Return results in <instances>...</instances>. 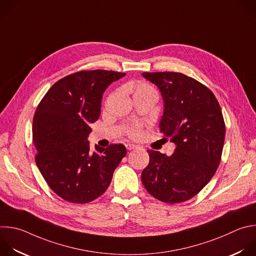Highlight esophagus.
<instances>
[{"instance_id": "1", "label": "esophagus", "mask_w": 256, "mask_h": 256, "mask_svg": "<svg viewBox=\"0 0 256 256\" xmlns=\"http://www.w3.org/2000/svg\"><path fill=\"white\" fill-rule=\"evenodd\" d=\"M126 150H132L136 148V144H126Z\"/></svg>"}]
</instances>
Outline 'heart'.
I'll return each instance as SVG.
<instances>
[{
	"mask_svg": "<svg viewBox=\"0 0 256 256\" xmlns=\"http://www.w3.org/2000/svg\"><path fill=\"white\" fill-rule=\"evenodd\" d=\"M148 90H154L150 85L146 84V83H138V85H136L134 88V94H138V92H148ZM130 134L132 136H136L138 134H140V128L138 126H132L130 130Z\"/></svg>",
	"mask_w": 256,
	"mask_h": 256,
	"instance_id": "b5f03b06",
	"label": "heart"
}]
</instances>
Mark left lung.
<instances>
[{
    "label": "left lung",
    "mask_w": 256,
    "mask_h": 256,
    "mask_svg": "<svg viewBox=\"0 0 256 256\" xmlns=\"http://www.w3.org/2000/svg\"><path fill=\"white\" fill-rule=\"evenodd\" d=\"M164 100L160 130L176 144L166 156L148 150L142 173L146 191L164 203L185 202L212 179L220 164L225 124L220 106L205 85L179 72H144Z\"/></svg>",
    "instance_id": "1"
}]
</instances>
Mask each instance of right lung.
Listing matches in <instances>:
<instances>
[{
  "instance_id": "add662e5",
  "label": "right lung",
  "mask_w": 256,
  "mask_h": 256,
  "mask_svg": "<svg viewBox=\"0 0 256 256\" xmlns=\"http://www.w3.org/2000/svg\"><path fill=\"white\" fill-rule=\"evenodd\" d=\"M126 73L79 71L54 83L33 118L36 164L49 187L62 199L84 204L102 196L126 154L124 144L90 148V124L100 116L106 90Z\"/></svg>"
}]
</instances>
